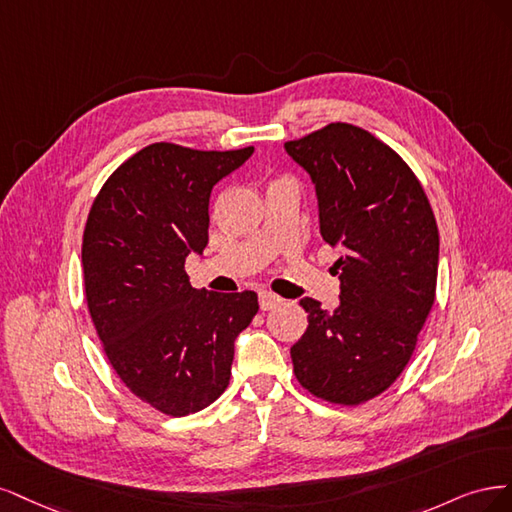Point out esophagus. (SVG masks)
Listing matches in <instances>:
<instances>
[{"instance_id":"obj_1","label":"esophagus","mask_w":512,"mask_h":512,"mask_svg":"<svg viewBox=\"0 0 512 512\" xmlns=\"http://www.w3.org/2000/svg\"><path fill=\"white\" fill-rule=\"evenodd\" d=\"M283 304V298L272 291H259V306L261 310H272Z\"/></svg>"}]
</instances>
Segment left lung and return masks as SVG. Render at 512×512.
Wrapping results in <instances>:
<instances>
[{
  "label": "left lung",
  "instance_id": "8db88e82",
  "mask_svg": "<svg viewBox=\"0 0 512 512\" xmlns=\"http://www.w3.org/2000/svg\"><path fill=\"white\" fill-rule=\"evenodd\" d=\"M310 174L321 236L340 246V304L312 298L304 336L291 346L300 385L321 400L357 406L402 374L436 298L438 225L406 161L370 131L329 123L285 142Z\"/></svg>",
  "mask_w": 512,
  "mask_h": 512
}]
</instances>
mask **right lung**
<instances>
[{"label":"right lung","mask_w":512,"mask_h":512,"mask_svg":"<svg viewBox=\"0 0 512 512\" xmlns=\"http://www.w3.org/2000/svg\"><path fill=\"white\" fill-rule=\"evenodd\" d=\"M253 151L155 142L121 163L91 206L82 236L91 321L125 387L163 415L219 398L234 340L259 310L255 291H200L185 272L187 255L208 244L212 187Z\"/></svg>","instance_id":"obj_1"}]
</instances>
